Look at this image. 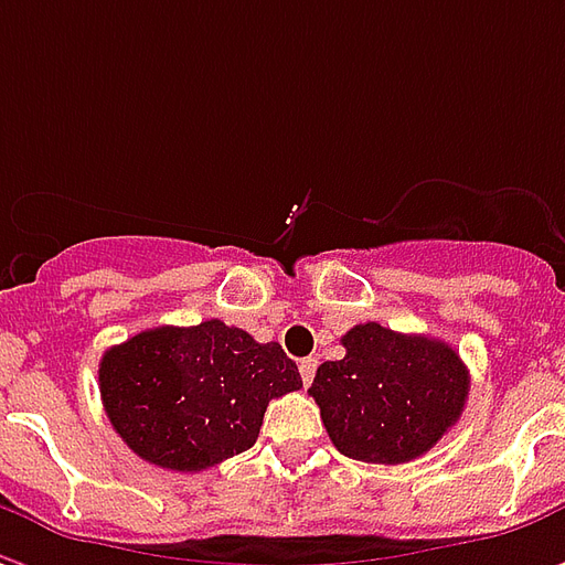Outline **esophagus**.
Here are the masks:
<instances>
[{
  "label": "esophagus",
  "mask_w": 565,
  "mask_h": 565,
  "mask_svg": "<svg viewBox=\"0 0 565 565\" xmlns=\"http://www.w3.org/2000/svg\"><path fill=\"white\" fill-rule=\"evenodd\" d=\"M315 372H318V360H315V356H306V360L299 363V375H302V384H311V381H315Z\"/></svg>",
  "instance_id": "esophagus-1"
}]
</instances>
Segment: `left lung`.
<instances>
[{"mask_svg": "<svg viewBox=\"0 0 565 565\" xmlns=\"http://www.w3.org/2000/svg\"><path fill=\"white\" fill-rule=\"evenodd\" d=\"M342 344V360L318 366L308 393L344 457L384 466L417 460L460 420L469 369L450 344L375 320L344 332Z\"/></svg>", "mask_w": 565, "mask_h": 565, "instance_id": "obj_1", "label": "left lung"}]
</instances>
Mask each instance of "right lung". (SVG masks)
I'll use <instances>...</instances> for the list:
<instances>
[{
	"mask_svg": "<svg viewBox=\"0 0 565 565\" xmlns=\"http://www.w3.org/2000/svg\"><path fill=\"white\" fill-rule=\"evenodd\" d=\"M302 379L281 344L223 320L153 327L99 363L105 415L132 454L172 472H202L247 450L266 405Z\"/></svg>",
	"mask_w": 565,
	"mask_h": 565,
	"instance_id": "add662e5",
	"label": "right lung"
}]
</instances>
